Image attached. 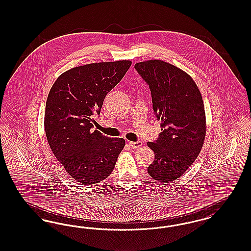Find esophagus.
<instances>
[{"mask_svg": "<svg viewBox=\"0 0 251 251\" xmlns=\"http://www.w3.org/2000/svg\"><path fill=\"white\" fill-rule=\"evenodd\" d=\"M130 147L132 148H139L141 146H143V142L142 141H137V142H129L128 143Z\"/></svg>", "mask_w": 251, "mask_h": 251, "instance_id": "esophagus-1", "label": "esophagus"}]
</instances>
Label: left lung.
Returning a JSON list of instances; mask_svg holds the SVG:
<instances>
[{
    "instance_id": "8db88e82",
    "label": "left lung",
    "mask_w": 251,
    "mask_h": 251,
    "mask_svg": "<svg viewBox=\"0 0 251 251\" xmlns=\"http://www.w3.org/2000/svg\"><path fill=\"white\" fill-rule=\"evenodd\" d=\"M134 68L149 85L152 109L162 122L158 139L147 143L154 152L148 174L160 182L174 181L203 146L205 111L201 92L187 73L166 61H142Z\"/></svg>"
}]
</instances>
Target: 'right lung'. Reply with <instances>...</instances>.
Returning a JSON list of instances; mask_svg holds the SVG:
<instances>
[{
	"instance_id": "right-lung-1",
	"label": "right lung",
	"mask_w": 251,
	"mask_h": 251,
	"mask_svg": "<svg viewBox=\"0 0 251 251\" xmlns=\"http://www.w3.org/2000/svg\"><path fill=\"white\" fill-rule=\"evenodd\" d=\"M130 61L90 63L63 73L46 102V136L54 155L78 182L92 185L114 169L125 140L93 129L106 94L125 75Z\"/></svg>"
}]
</instances>
